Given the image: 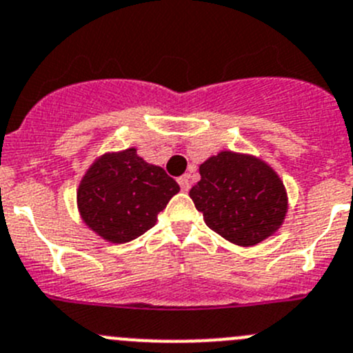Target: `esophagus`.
Listing matches in <instances>:
<instances>
[{
  "label": "esophagus",
  "instance_id": "esophagus-1",
  "mask_svg": "<svg viewBox=\"0 0 353 353\" xmlns=\"http://www.w3.org/2000/svg\"><path fill=\"white\" fill-rule=\"evenodd\" d=\"M177 183H179L181 190H183L184 193H186V191L190 190V179H188V176H183V177H179V179H177Z\"/></svg>",
  "mask_w": 353,
  "mask_h": 353
}]
</instances>
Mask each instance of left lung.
<instances>
[{"label": "left lung", "mask_w": 353, "mask_h": 353, "mask_svg": "<svg viewBox=\"0 0 353 353\" xmlns=\"http://www.w3.org/2000/svg\"><path fill=\"white\" fill-rule=\"evenodd\" d=\"M200 176L191 200L205 224L232 245H259L285 224V183L260 157L222 150L201 163Z\"/></svg>", "instance_id": "left-lung-1"}]
</instances>
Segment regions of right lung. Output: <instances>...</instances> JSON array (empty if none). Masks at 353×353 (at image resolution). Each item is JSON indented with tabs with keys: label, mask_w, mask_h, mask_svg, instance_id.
I'll list each match as a JSON object with an SVG mask.
<instances>
[{
	"label": "right lung",
	"mask_w": 353,
	"mask_h": 353,
	"mask_svg": "<svg viewBox=\"0 0 353 353\" xmlns=\"http://www.w3.org/2000/svg\"><path fill=\"white\" fill-rule=\"evenodd\" d=\"M179 184L136 146L105 152L93 160L77 186V210L85 228L112 245L129 243L152 229Z\"/></svg>",
	"instance_id": "obj_1"
}]
</instances>
